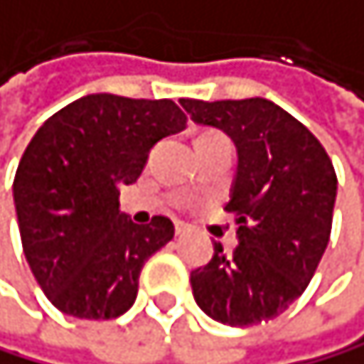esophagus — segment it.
I'll return each instance as SVG.
<instances>
[{"label":"esophagus","mask_w":364,"mask_h":364,"mask_svg":"<svg viewBox=\"0 0 364 364\" xmlns=\"http://www.w3.org/2000/svg\"><path fill=\"white\" fill-rule=\"evenodd\" d=\"M186 230H188V226H186V223H181V221H176V226H174V232H176V237H181V235H186Z\"/></svg>","instance_id":"1"}]
</instances>
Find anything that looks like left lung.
<instances>
[{
  "instance_id": "obj_1",
  "label": "left lung",
  "mask_w": 364,
  "mask_h": 364,
  "mask_svg": "<svg viewBox=\"0 0 364 364\" xmlns=\"http://www.w3.org/2000/svg\"><path fill=\"white\" fill-rule=\"evenodd\" d=\"M203 127L237 147L226 210L239 244L190 273L199 309L228 326L273 320L304 293L329 244L338 178L324 147L300 120L266 98L178 100Z\"/></svg>"
}]
</instances>
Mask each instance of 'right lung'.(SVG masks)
I'll list each match as a JSON object with an SVG mask.
<instances>
[{
    "label": "right lung",
    "mask_w": 364,
    "mask_h": 364,
    "mask_svg": "<svg viewBox=\"0 0 364 364\" xmlns=\"http://www.w3.org/2000/svg\"><path fill=\"white\" fill-rule=\"evenodd\" d=\"M186 122L172 100L91 93L33 136L15 174V213L31 271L62 314L112 320L134 304L141 268L174 237V223L138 226L118 210L120 188Z\"/></svg>",
    "instance_id": "obj_1"
}]
</instances>
